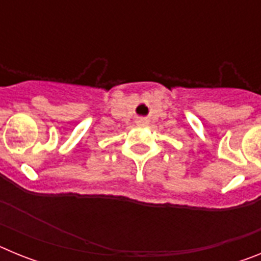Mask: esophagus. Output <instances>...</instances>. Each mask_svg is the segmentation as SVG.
I'll use <instances>...</instances> for the list:
<instances>
[{"label": "esophagus", "instance_id": "1", "mask_svg": "<svg viewBox=\"0 0 261 261\" xmlns=\"http://www.w3.org/2000/svg\"><path fill=\"white\" fill-rule=\"evenodd\" d=\"M138 124H146L147 123V119L146 117H140V119L137 120Z\"/></svg>", "mask_w": 261, "mask_h": 261}]
</instances>
